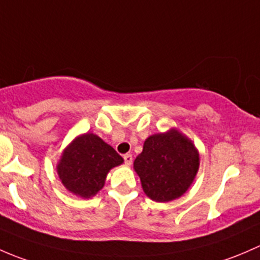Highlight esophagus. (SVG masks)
Instances as JSON below:
<instances>
[{"instance_id": "esophagus-1", "label": "esophagus", "mask_w": 260, "mask_h": 260, "mask_svg": "<svg viewBox=\"0 0 260 260\" xmlns=\"http://www.w3.org/2000/svg\"><path fill=\"white\" fill-rule=\"evenodd\" d=\"M124 161L126 165H131V162H133V155L131 154H125L124 155Z\"/></svg>"}]
</instances>
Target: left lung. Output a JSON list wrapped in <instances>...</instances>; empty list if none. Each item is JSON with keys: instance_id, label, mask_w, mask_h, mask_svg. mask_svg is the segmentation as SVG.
I'll return each mask as SVG.
<instances>
[{"instance_id": "left-lung-1", "label": "left lung", "mask_w": 260, "mask_h": 260, "mask_svg": "<svg viewBox=\"0 0 260 260\" xmlns=\"http://www.w3.org/2000/svg\"><path fill=\"white\" fill-rule=\"evenodd\" d=\"M134 169L150 199L170 202L181 197L192 183L199 169V154L185 136L170 130L146 139Z\"/></svg>"}]
</instances>
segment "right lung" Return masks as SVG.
Wrapping results in <instances>:
<instances>
[{"mask_svg":"<svg viewBox=\"0 0 260 260\" xmlns=\"http://www.w3.org/2000/svg\"><path fill=\"white\" fill-rule=\"evenodd\" d=\"M122 161V157L99 136L85 134L63 151L57 173L66 189L90 198L103 189L109 170Z\"/></svg>","mask_w":260,"mask_h":260,"instance_id":"right-lung-1","label":"right lung"}]
</instances>
